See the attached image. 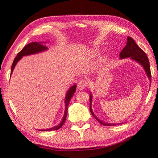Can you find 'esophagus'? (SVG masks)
<instances>
[{"label":"esophagus","instance_id":"obj_1","mask_svg":"<svg viewBox=\"0 0 158 158\" xmlns=\"http://www.w3.org/2000/svg\"><path fill=\"white\" fill-rule=\"evenodd\" d=\"M88 85V81L86 80H80L77 84V89L79 90H84Z\"/></svg>","mask_w":158,"mask_h":158}]
</instances>
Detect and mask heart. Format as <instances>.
<instances>
[{"mask_svg": "<svg viewBox=\"0 0 158 158\" xmlns=\"http://www.w3.org/2000/svg\"><path fill=\"white\" fill-rule=\"evenodd\" d=\"M98 52L96 49H94V50H93V52H92V54L93 55H96V54H98ZM105 58H102V59L101 60V61H100V64H103L104 63H105Z\"/></svg>", "mask_w": 158, "mask_h": 158, "instance_id": "1", "label": "heart"}]
</instances>
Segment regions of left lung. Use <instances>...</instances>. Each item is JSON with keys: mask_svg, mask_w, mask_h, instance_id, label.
Instances as JSON below:
<instances>
[{"mask_svg": "<svg viewBox=\"0 0 158 158\" xmlns=\"http://www.w3.org/2000/svg\"><path fill=\"white\" fill-rule=\"evenodd\" d=\"M120 58L121 59H123V58H130L133 60H135L138 62L143 66V68L145 70L146 73L148 76L150 81H151V69H150V63L148 58L147 57V55L141 49V48L136 44L135 40L130 37H127V44L125 45V47L123 49V50L120 53ZM92 95L91 93L90 94V111L91 112V114L93 116L95 117V118L97 120L98 122H100V123L103 125H116L118 124H114V123H106L103 122L102 121H100L98 118L95 116L93 113L92 110Z\"/></svg>", "mask_w": 158, "mask_h": 158, "instance_id": "1", "label": "left lung"}]
</instances>
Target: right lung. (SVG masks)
Here are the masks:
<instances>
[{
	"mask_svg": "<svg viewBox=\"0 0 158 158\" xmlns=\"http://www.w3.org/2000/svg\"><path fill=\"white\" fill-rule=\"evenodd\" d=\"M44 42H31V43L28 44L27 45L23 48L21 51H20L19 52L17 53V56L15 57L14 61H13L12 65V68H11V74L12 73L13 70L15 68L17 63L19 61L21 58L23 56H28V55H32V54H35V53H38L42 52H45L48 49V47L45 45L43 44ZM76 88H77V84H74L73 86H71L69 88V90H68V92L66 93L65 95V112H64V115L62 120L59 124L56 126H54L53 127L49 128V129H46V130H40V131H52V130H58L59 128L63 126V125L65 121L66 117H67V114H68V105L69 103V101H70L72 97H73L74 92L76 91Z\"/></svg>",
	"mask_w": 158,
	"mask_h": 158,
	"instance_id": "add662e5",
	"label": "right lung"
}]
</instances>
